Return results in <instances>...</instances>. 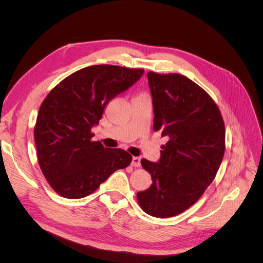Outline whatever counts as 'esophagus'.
I'll return each mask as SVG.
<instances>
[{"mask_svg": "<svg viewBox=\"0 0 263 263\" xmlns=\"http://www.w3.org/2000/svg\"><path fill=\"white\" fill-rule=\"evenodd\" d=\"M132 165L133 166H140V158L139 157H133Z\"/></svg>", "mask_w": 263, "mask_h": 263, "instance_id": "obj_1", "label": "esophagus"}]
</instances>
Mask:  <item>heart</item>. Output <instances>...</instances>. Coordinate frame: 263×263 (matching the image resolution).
Here are the masks:
<instances>
[{"label": "heart", "instance_id": "1", "mask_svg": "<svg viewBox=\"0 0 263 263\" xmlns=\"http://www.w3.org/2000/svg\"><path fill=\"white\" fill-rule=\"evenodd\" d=\"M137 98H148V95L147 94H145V93H141V94H139Z\"/></svg>", "mask_w": 263, "mask_h": 263}]
</instances>
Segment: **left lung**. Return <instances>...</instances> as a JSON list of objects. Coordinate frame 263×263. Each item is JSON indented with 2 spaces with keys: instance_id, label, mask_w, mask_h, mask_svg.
Masks as SVG:
<instances>
[{
  "instance_id": "obj_1",
  "label": "left lung",
  "mask_w": 263,
  "mask_h": 263,
  "mask_svg": "<svg viewBox=\"0 0 263 263\" xmlns=\"http://www.w3.org/2000/svg\"><path fill=\"white\" fill-rule=\"evenodd\" d=\"M154 129L168 142L158 162L142 159L153 184L137 193L141 209L166 218L184 212L213 182L225 153V125L210 95L189 78L148 72Z\"/></svg>"
}]
</instances>
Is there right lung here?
<instances>
[{
	"label": "right lung",
	"mask_w": 263,
	"mask_h": 263,
	"mask_svg": "<svg viewBox=\"0 0 263 263\" xmlns=\"http://www.w3.org/2000/svg\"><path fill=\"white\" fill-rule=\"evenodd\" d=\"M142 69L98 65L70 74L47 95L34 129L38 163L50 186L67 198L93 193L101 183L132 162L123 149L92 141L107 103L128 90Z\"/></svg>",
	"instance_id": "obj_1"
}]
</instances>
